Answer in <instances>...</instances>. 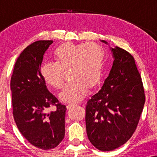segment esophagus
<instances>
[{"instance_id": "obj_1", "label": "esophagus", "mask_w": 157, "mask_h": 157, "mask_svg": "<svg viewBox=\"0 0 157 157\" xmlns=\"http://www.w3.org/2000/svg\"><path fill=\"white\" fill-rule=\"evenodd\" d=\"M76 104H68L67 106H66V107H67V109H70L71 108H72V107L74 106H76Z\"/></svg>"}]
</instances>
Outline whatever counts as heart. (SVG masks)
<instances>
[{
	"instance_id": "b5f03b06",
	"label": "heart",
	"mask_w": 157,
	"mask_h": 157,
	"mask_svg": "<svg viewBox=\"0 0 157 157\" xmlns=\"http://www.w3.org/2000/svg\"><path fill=\"white\" fill-rule=\"evenodd\" d=\"M104 56V49L95 43H66L55 50L56 62L44 63L40 73L46 83L60 89L69 71L73 81L64 88L59 98L63 102H77L84 98L89 87H95L100 82Z\"/></svg>"
}]
</instances>
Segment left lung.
Wrapping results in <instances>:
<instances>
[{
  "label": "left lung",
  "mask_w": 157,
  "mask_h": 157,
  "mask_svg": "<svg viewBox=\"0 0 157 157\" xmlns=\"http://www.w3.org/2000/svg\"><path fill=\"white\" fill-rule=\"evenodd\" d=\"M111 51L114 60L109 76L86 106L88 138L102 151L114 150L132 137L145 103L142 81L134 57L117 46Z\"/></svg>",
  "instance_id": "8db88e82"
}]
</instances>
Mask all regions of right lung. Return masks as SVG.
Instances as JSON below:
<instances>
[{
  "label": "right lung",
  "instance_id": "1",
  "mask_svg": "<svg viewBox=\"0 0 157 157\" xmlns=\"http://www.w3.org/2000/svg\"><path fill=\"white\" fill-rule=\"evenodd\" d=\"M52 43L38 40L27 46L16 60L10 80L17 127L29 143L44 150L56 147L65 135L66 107L48 91L40 73L44 55ZM53 105L57 109L48 112Z\"/></svg>",
  "mask_w": 157,
  "mask_h": 157
}]
</instances>
